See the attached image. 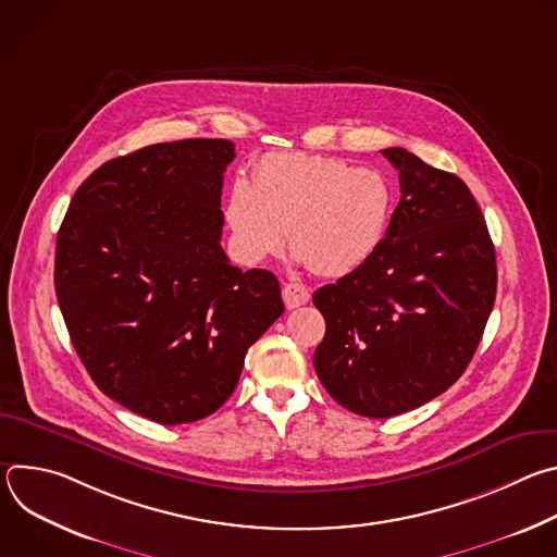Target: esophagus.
<instances>
[{
	"mask_svg": "<svg viewBox=\"0 0 557 557\" xmlns=\"http://www.w3.org/2000/svg\"><path fill=\"white\" fill-rule=\"evenodd\" d=\"M282 297H284L286 308H288V310H293V308L304 306V304L310 299V290H308L304 284L290 282V284H284V288H282Z\"/></svg>",
	"mask_w": 557,
	"mask_h": 557,
	"instance_id": "esophagus-1",
	"label": "esophagus"
}]
</instances>
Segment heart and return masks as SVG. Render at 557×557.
I'll use <instances>...</instances> for the list:
<instances>
[{
  "label": "heart",
  "mask_w": 557,
  "mask_h": 557,
  "mask_svg": "<svg viewBox=\"0 0 557 557\" xmlns=\"http://www.w3.org/2000/svg\"><path fill=\"white\" fill-rule=\"evenodd\" d=\"M392 213V189L374 170L342 158L277 151L260 158L251 185L235 181L226 200L231 247L260 264L286 245L320 275L342 277L379 249Z\"/></svg>",
  "instance_id": "obj_1"
}]
</instances>
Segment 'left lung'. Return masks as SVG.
<instances>
[{"instance_id": "1", "label": "left lung", "mask_w": 557, "mask_h": 557, "mask_svg": "<svg viewBox=\"0 0 557 557\" xmlns=\"http://www.w3.org/2000/svg\"><path fill=\"white\" fill-rule=\"evenodd\" d=\"M381 153L401 200L374 256L314 290L326 320L314 372L368 419L410 412L458 381L496 299V251L469 187L404 147Z\"/></svg>"}]
</instances>
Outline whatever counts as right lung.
Here are the masks:
<instances>
[{"label": "right lung", "instance_id": "add662e5", "mask_svg": "<svg viewBox=\"0 0 557 557\" xmlns=\"http://www.w3.org/2000/svg\"><path fill=\"white\" fill-rule=\"evenodd\" d=\"M233 158L224 138L112 158L57 233L54 290L78 359L110 399L161 425L213 414L284 312L277 277L240 271L220 247Z\"/></svg>", "mask_w": 557, "mask_h": 557}]
</instances>
